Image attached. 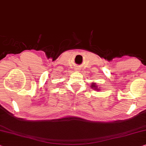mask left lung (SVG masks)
Instances as JSON below:
<instances>
[{
  "instance_id": "1",
  "label": "left lung",
  "mask_w": 146,
  "mask_h": 146,
  "mask_svg": "<svg viewBox=\"0 0 146 146\" xmlns=\"http://www.w3.org/2000/svg\"><path fill=\"white\" fill-rule=\"evenodd\" d=\"M91 87H92V88H95V87H96V88H97V87H96V85H95V84H93L92 86H91ZM96 90H98V89H96Z\"/></svg>"
}]
</instances>
